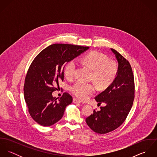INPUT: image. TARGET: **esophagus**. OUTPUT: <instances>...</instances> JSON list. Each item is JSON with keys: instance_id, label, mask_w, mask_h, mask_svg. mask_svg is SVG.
Listing matches in <instances>:
<instances>
[{"instance_id": "34e87169", "label": "esophagus", "mask_w": 157, "mask_h": 157, "mask_svg": "<svg viewBox=\"0 0 157 157\" xmlns=\"http://www.w3.org/2000/svg\"><path fill=\"white\" fill-rule=\"evenodd\" d=\"M73 103H75V104H79V103H80V101H78V100H77V99L75 98H73Z\"/></svg>"}]
</instances>
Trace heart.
<instances>
[{
	"label": "heart",
	"mask_w": 157,
	"mask_h": 157,
	"mask_svg": "<svg viewBox=\"0 0 157 157\" xmlns=\"http://www.w3.org/2000/svg\"><path fill=\"white\" fill-rule=\"evenodd\" d=\"M80 61L93 70L92 78L100 88H105L111 85L115 80L118 73V66L113 60H109L105 54L92 51L83 56ZM77 69L76 61H70L65 67V74L68 79L72 78ZM71 92L78 99L86 100L95 92L94 84L78 81L70 88Z\"/></svg>",
	"instance_id": "heart-1"
}]
</instances>
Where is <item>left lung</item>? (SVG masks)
<instances>
[{
	"label": "left lung",
	"mask_w": 157,
	"mask_h": 157,
	"mask_svg": "<svg viewBox=\"0 0 157 157\" xmlns=\"http://www.w3.org/2000/svg\"><path fill=\"white\" fill-rule=\"evenodd\" d=\"M118 62V73L112 83L95 97L98 104L105 103L86 118L90 128L98 134H106L118 128L126 120L134 99V78L129 62L116 50L111 48Z\"/></svg>",
	"instance_id": "left-lung-1"
}]
</instances>
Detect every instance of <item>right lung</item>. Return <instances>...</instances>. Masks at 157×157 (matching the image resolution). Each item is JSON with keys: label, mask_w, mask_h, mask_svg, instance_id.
Returning a JSON list of instances; mask_svg holds the SVG:
<instances>
[{"label": "right lung", "mask_w": 157, "mask_h": 157, "mask_svg": "<svg viewBox=\"0 0 157 157\" xmlns=\"http://www.w3.org/2000/svg\"><path fill=\"white\" fill-rule=\"evenodd\" d=\"M89 48L56 44L46 48L34 59L25 77L23 92L29 113L38 124L49 126L62 118L72 97L65 92L58 99L52 93L63 81L66 64Z\"/></svg>", "instance_id": "1"}]
</instances>
